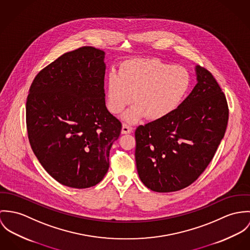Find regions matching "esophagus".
<instances>
[{"label":"esophagus","instance_id":"34e87169","mask_svg":"<svg viewBox=\"0 0 250 250\" xmlns=\"http://www.w3.org/2000/svg\"><path fill=\"white\" fill-rule=\"evenodd\" d=\"M132 132V127L126 124H124L123 125V127H122V133L123 134H128V133H131Z\"/></svg>","mask_w":250,"mask_h":250}]
</instances>
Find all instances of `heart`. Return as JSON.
<instances>
[{
  "label": "heart",
  "instance_id": "obj_1",
  "mask_svg": "<svg viewBox=\"0 0 250 250\" xmlns=\"http://www.w3.org/2000/svg\"><path fill=\"white\" fill-rule=\"evenodd\" d=\"M189 71L156 58H136L123 63L119 75L111 72L106 85V105L119 114L132 104L123 118L136 123L144 116L150 121L166 118L185 99L191 87Z\"/></svg>",
  "mask_w": 250,
  "mask_h": 250
}]
</instances>
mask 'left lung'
<instances>
[{
	"instance_id": "1",
	"label": "left lung",
	"mask_w": 250,
	"mask_h": 250,
	"mask_svg": "<svg viewBox=\"0 0 250 250\" xmlns=\"http://www.w3.org/2000/svg\"><path fill=\"white\" fill-rule=\"evenodd\" d=\"M197 83L166 118L139 125L135 160L146 187L158 193L191 185L213 159L228 123L225 95L213 75L196 66Z\"/></svg>"
}]
</instances>
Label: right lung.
I'll list each match as a JSON object with an SVG mask.
<instances>
[{"mask_svg": "<svg viewBox=\"0 0 250 250\" xmlns=\"http://www.w3.org/2000/svg\"><path fill=\"white\" fill-rule=\"evenodd\" d=\"M104 52L82 47L42 69L29 88L26 121L30 146L62 185L84 189L103 180L121 122L105 106Z\"/></svg>", "mask_w": 250, "mask_h": 250, "instance_id": "obj_1", "label": "right lung"}]
</instances>
